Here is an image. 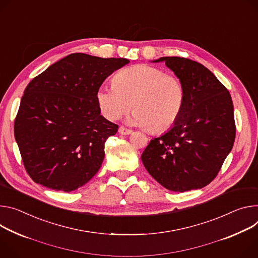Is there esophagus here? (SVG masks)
Listing matches in <instances>:
<instances>
[{
  "label": "esophagus",
  "instance_id": "1",
  "mask_svg": "<svg viewBox=\"0 0 258 258\" xmlns=\"http://www.w3.org/2000/svg\"><path fill=\"white\" fill-rule=\"evenodd\" d=\"M118 133H119L120 135H131V134H132V131L128 130V128H125V127H123V126H120L119 130H118Z\"/></svg>",
  "mask_w": 258,
  "mask_h": 258
}]
</instances>
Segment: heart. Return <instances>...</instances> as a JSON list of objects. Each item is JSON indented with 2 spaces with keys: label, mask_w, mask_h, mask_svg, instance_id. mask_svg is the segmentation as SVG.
I'll use <instances>...</instances> for the list:
<instances>
[{
  "label": "heart",
  "mask_w": 258,
  "mask_h": 258,
  "mask_svg": "<svg viewBox=\"0 0 258 258\" xmlns=\"http://www.w3.org/2000/svg\"><path fill=\"white\" fill-rule=\"evenodd\" d=\"M97 102L109 120L118 119L132 107L131 124L160 133L179 118L185 89L178 77L155 67L138 64L117 73L112 86L99 88Z\"/></svg>",
  "instance_id": "heart-1"
}]
</instances>
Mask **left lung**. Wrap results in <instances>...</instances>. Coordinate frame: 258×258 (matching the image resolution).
<instances>
[{
    "label": "left lung",
    "instance_id": "8db88e82",
    "mask_svg": "<svg viewBox=\"0 0 258 258\" xmlns=\"http://www.w3.org/2000/svg\"><path fill=\"white\" fill-rule=\"evenodd\" d=\"M185 89V103L173 126L152 139L142 161L165 188L184 192L212 181L231 151L236 137L233 105L228 90L203 64L188 58L163 56Z\"/></svg>",
    "mask_w": 258,
    "mask_h": 258
}]
</instances>
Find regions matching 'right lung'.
Segmentation results:
<instances>
[{"label": "right lung", "mask_w": 258, "mask_h": 258, "mask_svg": "<svg viewBox=\"0 0 258 258\" xmlns=\"http://www.w3.org/2000/svg\"><path fill=\"white\" fill-rule=\"evenodd\" d=\"M126 58L72 53L25 89L14 122L23 165L38 184L71 192L100 170L106 140L118 125L101 115L97 92Z\"/></svg>", "instance_id": "obj_1"}]
</instances>
